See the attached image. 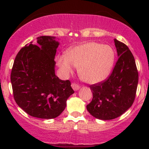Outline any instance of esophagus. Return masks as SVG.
I'll list each match as a JSON object with an SVG mask.
<instances>
[{"label":"esophagus","mask_w":149,"mask_h":149,"mask_svg":"<svg viewBox=\"0 0 149 149\" xmlns=\"http://www.w3.org/2000/svg\"><path fill=\"white\" fill-rule=\"evenodd\" d=\"M71 86H72V89H74V91H77V90H79V88H80V86H79V85L76 84V83H72V85H71Z\"/></svg>","instance_id":"obj_1"}]
</instances>
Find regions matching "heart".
Instances as JSON below:
<instances>
[{
	"label": "heart",
	"mask_w": 149,
	"mask_h": 149,
	"mask_svg": "<svg viewBox=\"0 0 149 149\" xmlns=\"http://www.w3.org/2000/svg\"><path fill=\"white\" fill-rule=\"evenodd\" d=\"M115 52L111 47L95 42L80 45L68 51L67 55L57 58L58 66L64 75L70 74L79 66V73L89 83L101 82L113 68Z\"/></svg>",
	"instance_id": "obj_1"
}]
</instances>
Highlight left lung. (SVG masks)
Here are the masks:
<instances>
[{
	"label": "left lung",
	"instance_id": "1",
	"mask_svg": "<svg viewBox=\"0 0 149 149\" xmlns=\"http://www.w3.org/2000/svg\"><path fill=\"white\" fill-rule=\"evenodd\" d=\"M118 60L107 80L90 85L93 99L87 109L101 120L115 119L133 104L138 83L135 59L128 47L117 39Z\"/></svg>",
	"mask_w": 149,
	"mask_h": 149
}]
</instances>
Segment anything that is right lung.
Segmentation results:
<instances>
[{"label":"right lung","instance_id":"1","mask_svg":"<svg viewBox=\"0 0 149 149\" xmlns=\"http://www.w3.org/2000/svg\"><path fill=\"white\" fill-rule=\"evenodd\" d=\"M22 48L11 73L13 97L26 113L40 119H54L64 111L74 92L69 80L55 74L54 61L59 45L56 37L42 36Z\"/></svg>","mask_w":149,"mask_h":149}]
</instances>
